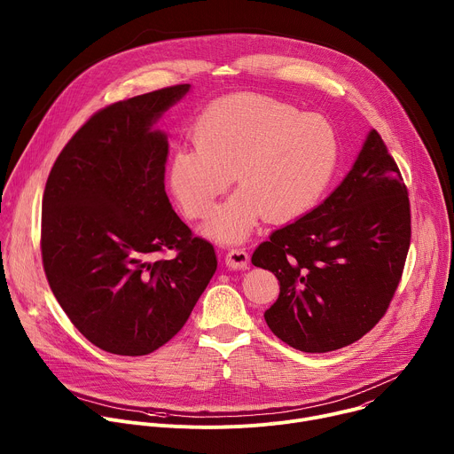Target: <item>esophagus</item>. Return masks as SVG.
Returning <instances> with one entry per match:
<instances>
[{"label":"esophagus","instance_id":"34e87169","mask_svg":"<svg viewBox=\"0 0 454 454\" xmlns=\"http://www.w3.org/2000/svg\"><path fill=\"white\" fill-rule=\"evenodd\" d=\"M224 262L231 270H246L249 264V254L244 247H231L224 256Z\"/></svg>","mask_w":454,"mask_h":454}]
</instances>
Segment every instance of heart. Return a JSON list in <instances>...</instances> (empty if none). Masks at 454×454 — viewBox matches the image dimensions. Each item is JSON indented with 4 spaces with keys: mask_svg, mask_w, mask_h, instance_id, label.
<instances>
[{
    "mask_svg": "<svg viewBox=\"0 0 454 454\" xmlns=\"http://www.w3.org/2000/svg\"><path fill=\"white\" fill-rule=\"evenodd\" d=\"M192 142L172 154L168 184L183 214L200 221L233 176L239 190L207 224L223 242L244 240L261 215L280 223L309 210L338 163V137L325 118L251 93L210 104L192 127Z\"/></svg>",
    "mask_w": 454,
    "mask_h": 454,
    "instance_id": "b5f03b06",
    "label": "heart"
}]
</instances>
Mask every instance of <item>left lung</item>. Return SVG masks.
I'll return each mask as SVG.
<instances>
[{"mask_svg": "<svg viewBox=\"0 0 454 454\" xmlns=\"http://www.w3.org/2000/svg\"><path fill=\"white\" fill-rule=\"evenodd\" d=\"M411 240L408 186L372 129L331 196L271 233L251 256L280 282L264 317L289 347L323 354L356 343L386 314Z\"/></svg>", "mask_w": 454, "mask_h": 454, "instance_id": "obj_1", "label": "left lung"}]
</instances>
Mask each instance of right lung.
<instances>
[{"instance_id": "1", "label": "right lung", "mask_w": 454, "mask_h": 454, "mask_svg": "<svg viewBox=\"0 0 454 454\" xmlns=\"http://www.w3.org/2000/svg\"><path fill=\"white\" fill-rule=\"evenodd\" d=\"M190 84L97 111L57 156L43 193L46 280L75 329L116 356L170 341L217 270L165 192L168 142L151 131ZM173 256L158 259V254Z\"/></svg>"}]
</instances>
